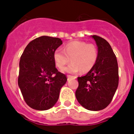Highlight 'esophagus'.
<instances>
[{
  "label": "esophagus",
  "mask_w": 134,
  "mask_h": 134,
  "mask_svg": "<svg viewBox=\"0 0 134 134\" xmlns=\"http://www.w3.org/2000/svg\"><path fill=\"white\" fill-rule=\"evenodd\" d=\"M67 77H68V80H70V79H76V76H71V75H68L67 76Z\"/></svg>",
  "instance_id": "34e87169"
}]
</instances>
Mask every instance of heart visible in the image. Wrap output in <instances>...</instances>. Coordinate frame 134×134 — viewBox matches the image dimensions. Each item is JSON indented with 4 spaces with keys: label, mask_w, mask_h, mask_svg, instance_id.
<instances>
[{
    "label": "heart",
    "mask_w": 134,
    "mask_h": 134,
    "mask_svg": "<svg viewBox=\"0 0 134 134\" xmlns=\"http://www.w3.org/2000/svg\"><path fill=\"white\" fill-rule=\"evenodd\" d=\"M99 57L98 48L94 43L82 41H74L66 45L64 51L58 48L54 53L55 66L62 70L71 59L72 63L65 68L67 72L82 73L89 72L97 63Z\"/></svg>",
    "instance_id": "1"
}]
</instances>
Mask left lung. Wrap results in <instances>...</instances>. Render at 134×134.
Returning a JSON list of instances; mask_svg holds the SVG:
<instances>
[{
	"label": "left lung",
	"mask_w": 134,
	"mask_h": 134,
	"mask_svg": "<svg viewBox=\"0 0 134 134\" xmlns=\"http://www.w3.org/2000/svg\"><path fill=\"white\" fill-rule=\"evenodd\" d=\"M98 46L97 63L84 76L78 77L76 97L79 103L91 111L106 108L111 102L119 83L117 58L109 43L105 39L93 35Z\"/></svg>",
	"instance_id": "left-lung-1"
}]
</instances>
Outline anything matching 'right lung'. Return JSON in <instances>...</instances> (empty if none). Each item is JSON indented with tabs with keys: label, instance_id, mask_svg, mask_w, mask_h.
I'll return each mask as SVG.
<instances>
[{
	"label": "right lung",
	"instance_id": "add662e5",
	"mask_svg": "<svg viewBox=\"0 0 134 134\" xmlns=\"http://www.w3.org/2000/svg\"><path fill=\"white\" fill-rule=\"evenodd\" d=\"M61 39L41 36L26 46L19 62L18 85L26 103L32 109L47 110L56 103L67 77L55 68L54 53Z\"/></svg>",
	"mask_w": 134,
	"mask_h": 134
}]
</instances>
